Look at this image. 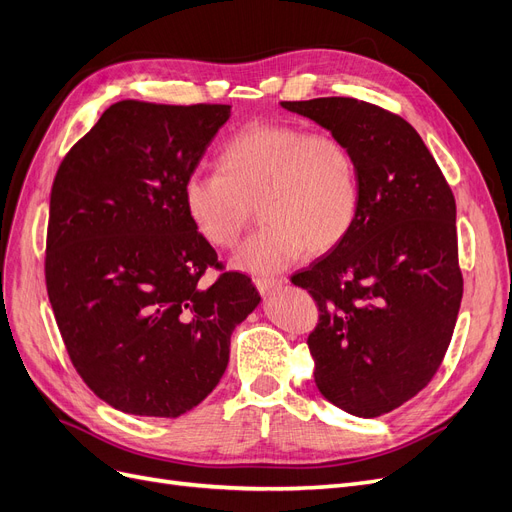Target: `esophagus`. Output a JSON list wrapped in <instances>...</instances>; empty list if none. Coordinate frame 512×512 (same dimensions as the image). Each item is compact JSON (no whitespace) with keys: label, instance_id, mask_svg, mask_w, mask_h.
Listing matches in <instances>:
<instances>
[{"label":"esophagus","instance_id":"1","mask_svg":"<svg viewBox=\"0 0 512 512\" xmlns=\"http://www.w3.org/2000/svg\"><path fill=\"white\" fill-rule=\"evenodd\" d=\"M282 285H285V280L282 278H255V287L261 293H272V291L280 289Z\"/></svg>","mask_w":512,"mask_h":512}]
</instances>
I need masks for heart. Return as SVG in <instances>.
Instances as JSON below:
<instances>
[{"mask_svg": "<svg viewBox=\"0 0 512 512\" xmlns=\"http://www.w3.org/2000/svg\"><path fill=\"white\" fill-rule=\"evenodd\" d=\"M215 166L217 175L185 179L183 202L196 232L217 249L238 242L257 206L263 225L234 255L238 270L272 274L306 249L327 253L358 217L356 160L333 135L255 122L221 145Z\"/></svg>", "mask_w": 512, "mask_h": 512, "instance_id": "1", "label": "heart"}]
</instances>
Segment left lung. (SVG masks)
Segmentation results:
<instances>
[{"instance_id":"obj_1","label":"left lung","mask_w":512,"mask_h":512,"mask_svg":"<svg viewBox=\"0 0 512 512\" xmlns=\"http://www.w3.org/2000/svg\"><path fill=\"white\" fill-rule=\"evenodd\" d=\"M344 141L361 206L350 234L291 278L320 310L314 382L356 418L401 407L437 373L462 301L456 200L409 122L346 97L280 103Z\"/></svg>"}]
</instances>
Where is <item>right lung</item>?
I'll return each instance as SVG.
<instances>
[{"label":"right lung","instance_id":"obj_1","mask_svg":"<svg viewBox=\"0 0 512 512\" xmlns=\"http://www.w3.org/2000/svg\"><path fill=\"white\" fill-rule=\"evenodd\" d=\"M230 116V105L120 101L54 177L48 297L73 367L113 409L179 418L200 405L261 301L238 272L204 285L217 253L183 202L185 179Z\"/></svg>","mask_w":512,"mask_h":512}]
</instances>
